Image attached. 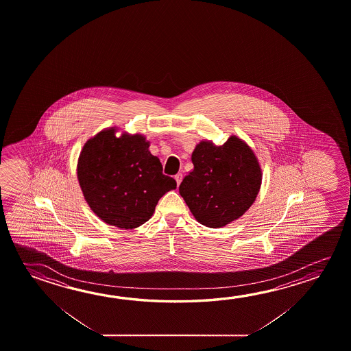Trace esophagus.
Segmentation results:
<instances>
[{"instance_id":"esophagus-1","label":"esophagus","mask_w":351,"mask_h":351,"mask_svg":"<svg viewBox=\"0 0 351 351\" xmlns=\"http://www.w3.org/2000/svg\"><path fill=\"white\" fill-rule=\"evenodd\" d=\"M175 180H176V184H178V186L181 184V181H182V173H178V175L175 176Z\"/></svg>"}]
</instances>
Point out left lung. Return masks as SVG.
<instances>
[{
    "instance_id": "left-lung-1",
    "label": "left lung",
    "mask_w": 351,
    "mask_h": 351,
    "mask_svg": "<svg viewBox=\"0 0 351 351\" xmlns=\"http://www.w3.org/2000/svg\"><path fill=\"white\" fill-rule=\"evenodd\" d=\"M193 170L178 187L195 220L223 228L241 218L262 184L258 159L243 139L231 136L223 145L201 141L192 153Z\"/></svg>"
}]
</instances>
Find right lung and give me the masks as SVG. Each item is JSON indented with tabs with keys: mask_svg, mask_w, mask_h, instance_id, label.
<instances>
[{
	"mask_svg": "<svg viewBox=\"0 0 351 351\" xmlns=\"http://www.w3.org/2000/svg\"><path fill=\"white\" fill-rule=\"evenodd\" d=\"M109 127L83 145L77 178L88 206L106 224L134 229L148 221L162 195L176 181L162 173L143 134L116 136Z\"/></svg>",
	"mask_w": 351,
	"mask_h": 351,
	"instance_id": "add662e5",
	"label": "right lung"
}]
</instances>
